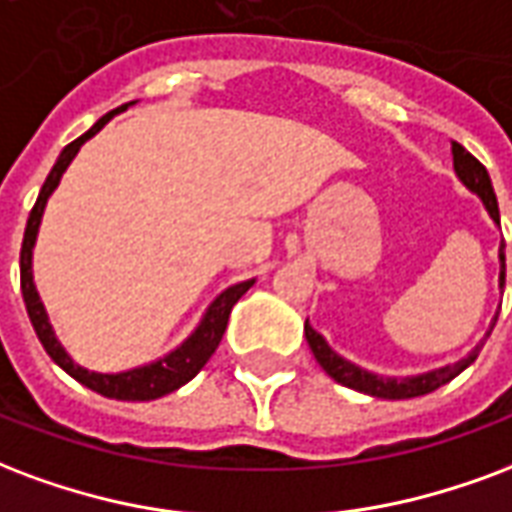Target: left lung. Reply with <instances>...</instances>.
<instances>
[{"mask_svg": "<svg viewBox=\"0 0 512 512\" xmlns=\"http://www.w3.org/2000/svg\"><path fill=\"white\" fill-rule=\"evenodd\" d=\"M453 168H456V176L461 179V184L483 200V206H486V211L491 214V219L499 225L497 195H494V187H491V179H488V170L483 168L461 143H456V140H453ZM499 263H502L499 287H505V244L499 246ZM494 323H497V320H494ZM494 323H491V331H494ZM304 333L306 342L312 347L314 358L323 366L328 377H333V380L339 382V385H344V388L361 391L366 393V396H377V399H415V396H426V393L437 391L445 382H450L453 377H458V374L464 372L469 363L478 358L480 347H483V342H480L475 350L469 352L467 358H461L458 363H450V366H442V369H434V372L415 374V377H380V374L366 372L361 366L344 361L342 355L333 352L323 336L314 331L312 325H309V320H306L304 325Z\"/></svg>", "mask_w": 512, "mask_h": 512, "instance_id": "8db88e82", "label": "left lung"}]
</instances>
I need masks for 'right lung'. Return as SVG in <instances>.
Returning <instances> with one entry per match:
<instances>
[{"label":"right lung","instance_id":"obj_1","mask_svg":"<svg viewBox=\"0 0 512 512\" xmlns=\"http://www.w3.org/2000/svg\"><path fill=\"white\" fill-rule=\"evenodd\" d=\"M132 102L121 105L116 111L105 113L92 130L83 132L81 138H75L73 143H67L59 154V160L48 173L40 195H37V203H34L32 214H29V222H26L24 230V244H21V293H24V304L26 312H29V320L34 325V333L37 339L43 342L45 352L54 358L56 366H62L64 372L70 374L73 380H78L86 388H92L100 396H108V399H119V401H151L160 399V396H168V393L179 391L181 385H187L195 374L203 369L208 363V358L214 355V350L222 342V333L227 328V320H230V312L241 295L255 285V279H246V282H238V285L227 287L225 293H219L211 306L203 314V320L198 323V328L189 333L187 339L176 347L173 352H168L165 358L154 363H146V366H138V369H130V372H119V374H100V372H89L83 369L78 363L67 355L59 339H56L54 328L48 323V314H45V306L37 295V287H34V276H32V249L34 241H37V230H40V219H43L45 203L48 198L54 195V189L59 187L62 181V173L70 168V162L75 160V154L81 149L86 140L97 135V132L108 124V121L116 116V113L127 111Z\"/></svg>","mask_w":512,"mask_h":512}]
</instances>
